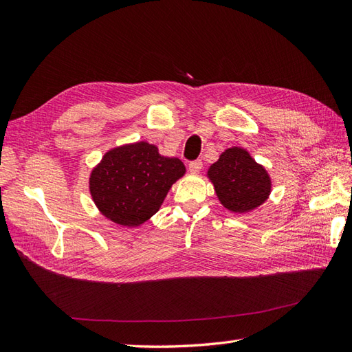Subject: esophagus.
I'll return each mask as SVG.
<instances>
[{
	"label": "esophagus",
	"instance_id": "1",
	"mask_svg": "<svg viewBox=\"0 0 352 352\" xmlns=\"http://www.w3.org/2000/svg\"><path fill=\"white\" fill-rule=\"evenodd\" d=\"M201 169H202V160L188 162V170H190V173H199Z\"/></svg>",
	"mask_w": 352,
	"mask_h": 352
}]
</instances>
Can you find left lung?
<instances>
[{"instance_id": "left-lung-1", "label": "left lung", "mask_w": 352, "mask_h": 352, "mask_svg": "<svg viewBox=\"0 0 352 352\" xmlns=\"http://www.w3.org/2000/svg\"><path fill=\"white\" fill-rule=\"evenodd\" d=\"M208 178L224 208L248 212L262 205L270 193L266 169L241 147L228 148L208 169Z\"/></svg>"}]
</instances>
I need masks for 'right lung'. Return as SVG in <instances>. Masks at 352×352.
Returning a JSON list of instances; mask_svg holds the SVG:
<instances>
[{
    "label": "right lung",
    "instance_id": "right-lung-1",
    "mask_svg": "<svg viewBox=\"0 0 352 352\" xmlns=\"http://www.w3.org/2000/svg\"><path fill=\"white\" fill-rule=\"evenodd\" d=\"M186 166L165 157L153 144L140 141L105 153L90 174V195L98 210L122 226H140L155 215Z\"/></svg>",
    "mask_w": 352,
    "mask_h": 352
}]
</instances>
